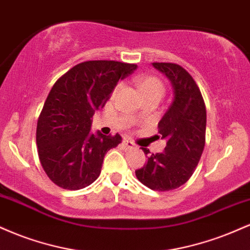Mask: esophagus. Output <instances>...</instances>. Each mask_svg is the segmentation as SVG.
I'll list each match as a JSON object with an SVG mask.
<instances>
[{
    "mask_svg": "<svg viewBox=\"0 0 250 250\" xmlns=\"http://www.w3.org/2000/svg\"><path fill=\"white\" fill-rule=\"evenodd\" d=\"M123 145H125V147H127L128 149H136L137 148V146L135 145L134 142H131L130 140H127V139L123 141Z\"/></svg>",
    "mask_w": 250,
    "mask_h": 250,
    "instance_id": "obj_1",
    "label": "esophagus"
}]
</instances>
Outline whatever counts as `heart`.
Masks as SVG:
<instances>
[{
	"instance_id": "obj_1",
	"label": "heart",
	"mask_w": 250,
	"mask_h": 250,
	"mask_svg": "<svg viewBox=\"0 0 250 250\" xmlns=\"http://www.w3.org/2000/svg\"><path fill=\"white\" fill-rule=\"evenodd\" d=\"M137 88L142 93L143 96L148 95V94H159V95H163L165 93V85H163L162 81L157 77L154 76H139L136 80ZM121 89V84H117L113 90V96H115Z\"/></svg>"
}]
</instances>
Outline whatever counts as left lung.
<instances>
[{
    "label": "left lung",
    "instance_id": "left-lung-1",
    "mask_svg": "<svg viewBox=\"0 0 250 250\" xmlns=\"http://www.w3.org/2000/svg\"><path fill=\"white\" fill-rule=\"evenodd\" d=\"M170 80L174 100L159 122L161 139L167 141L163 153L142 148L148 161L135 171L137 180L156 191H169L185 185L196 169L206 143L205 100L193 76L180 64L154 62Z\"/></svg>",
    "mask_w": 250,
    "mask_h": 250
}]
</instances>
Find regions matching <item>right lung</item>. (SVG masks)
I'll list each match as a JSON object with an SVG mask.
<instances>
[{"label":"right lung","instance_id":"right-lung-1","mask_svg":"<svg viewBox=\"0 0 250 250\" xmlns=\"http://www.w3.org/2000/svg\"><path fill=\"white\" fill-rule=\"evenodd\" d=\"M136 68L135 63L85 61L55 82L36 127L39 159L51 182L77 190L100 176L104 155L120 145L122 137L91 134L93 115L104 107L119 80Z\"/></svg>","mask_w":250,"mask_h":250}]
</instances>
